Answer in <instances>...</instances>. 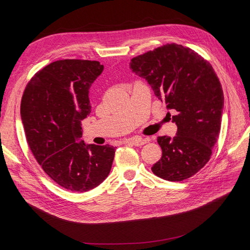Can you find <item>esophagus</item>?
<instances>
[{
	"instance_id": "obj_1",
	"label": "esophagus",
	"mask_w": 250,
	"mask_h": 250,
	"mask_svg": "<svg viewBox=\"0 0 250 250\" xmlns=\"http://www.w3.org/2000/svg\"><path fill=\"white\" fill-rule=\"evenodd\" d=\"M149 139H142V138H138V137H135V138H130L126 141H125V143H128V144H132V145L134 146H143L145 145V144L149 143Z\"/></svg>"
}]
</instances>
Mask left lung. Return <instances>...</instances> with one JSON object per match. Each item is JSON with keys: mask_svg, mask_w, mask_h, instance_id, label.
I'll return each instance as SVG.
<instances>
[{"mask_svg": "<svg viewBox=\"0 0 250 250\" xmlns=\"http://www.w3.org/2000/svg\"><path fill=\"white\" fill-rule=\"evenodd\" d=\"M129 65L167 109L177 111L172 116L176 136L157 139L162 157L152 166L153 173L168 181L191 177L211 158L221 129L224 95L213 67L198 52L176 43L140 55Z\"/></svg>", "mask_w": 250, "mask_h": 250, "instance_id": "obj_1", "label": "left lung"}]
</instances>
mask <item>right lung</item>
I'll use <instances>...</instances> for the list:
<instances>
[{
	"instance_id": "obj_1",
	"label": "right lung",
	"mask_w": 250,
	"mask_h": 250,
	"mask_svg": "<svg viewBox=\"0 0 250 250\" xmlns=\"http://www.w3.org/2000/svg\"><path fill=\"white\" fill-rule=\"evenodd\" d=\"M97 61L60 60L26 85L21 120L28 146L43 171L71 191L98 187L110 172L115 149L86 145L81 121L91 112L89 88L102 73Z\"/></svg>"
}]
</instances>
